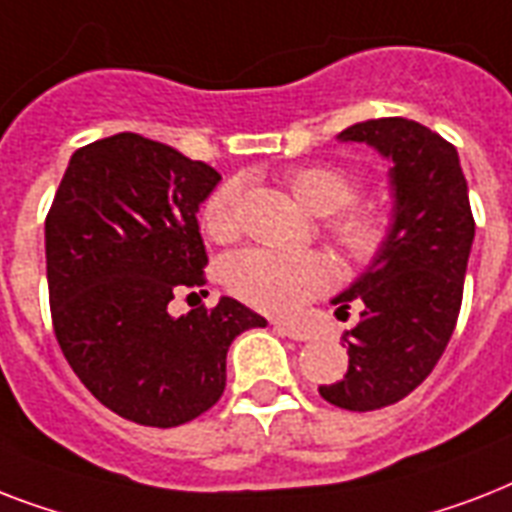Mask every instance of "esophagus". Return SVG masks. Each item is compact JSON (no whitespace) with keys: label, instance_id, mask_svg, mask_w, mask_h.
Here are the masks:
<instances>
[{"label":"esophagus","instance_id":"1","mask_svg":"<svg viewBox=\"0 0 512 512\" xmlns=\"http://www.w3.org/2000/svg\"><path fill=\"white\" fill-rule=\"evenodd\" d=\"M273 329H276L281 337H289V340H297V342L311 340V332H308V329L297 327V324H289V321H276Z\"/></svg>","mask_w":512,"mask_h":512}]
</instances>
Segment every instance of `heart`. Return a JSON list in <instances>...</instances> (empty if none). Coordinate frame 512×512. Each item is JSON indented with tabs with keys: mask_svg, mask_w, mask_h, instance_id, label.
I'll list each match as a JSON object with an SVG mask.
<instances>
[{
	"mask_svg": "<svg viewBox=\"0 0 512 512\" xmlns=\"http://www.w3.org/2000/svg\"><path fill=\"white\" fill-rule=\"evenodd\" d=\"M292 196L313 215H332L329 233L353 263H372L390 239V215L385 209L364 204L348 207L356 199L353 175L329 164H311L287 175ZM236 199L239 185L225 183L204 204L201 220L212 239H231L236 233ZM335 260L327 252H279L249 247L233 252L223 263V284L231 295L265 313H295L313 297L335 284Z\"/></svg>",
	"mask_w": 512,
	"mask_h": 512,
	"instance_id": "b5f03b06",
	"label": "heart"
}]
</instances>
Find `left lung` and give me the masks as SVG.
<instances>
[{
	"label": "left lung",
	"instance_id": "1",
	"mask_svg": "<svg viewBox=\"0 0 512 512\" xmlns=\"http://www.w3.org/2000/svg\"><path fill=\"white\" fill-rule=\"evenodd\" d=\"M364 143L390 164V239L345 292L337 319L358 308L345 332L348 372L321 385V398L350 412L396 404L420 385L452 337L462 305L476 223L468 180L452 143L420 122L388 116L337 135Z\"/></svg>",
	"mask_w": 512,
	"mask_h": 512
}]
</instances>
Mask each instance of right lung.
Here are the masks:
<instances>
[{
	"mask_svg": "<svg viewBox=\"0 0 512 512\" xmlns=\"http://www.w3.org/2000/svg\"><path fill=\"white\" fill-rule=\"evenodd\" d=\"M220 175L172 146L119 132L71 156L44 223L55 337L84 388L124 420L175 428L225 390L231 342L268 321L233 297L185 316L204 284L199 207Z\"/></svg>",
	"mask_w": 512,
	"mask_h": 512,
	"instance_id": "right-lung-1",
	"label": "right lung"
}]
</instances>
